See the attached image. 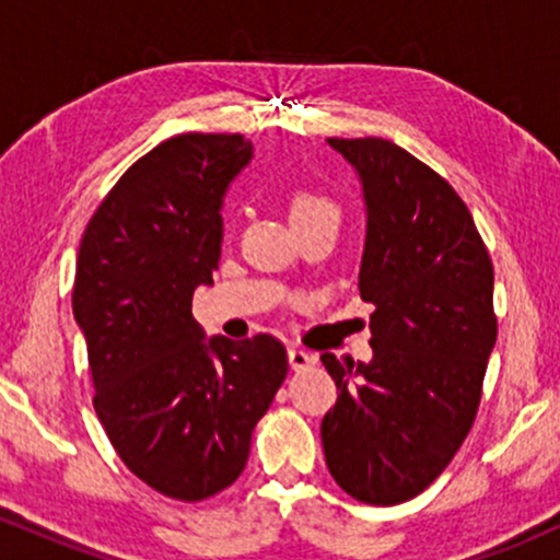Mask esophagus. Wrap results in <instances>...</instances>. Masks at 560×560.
<instances>
[{
    "instance_id": "obj_1",
    "label": "esophagus",
    "mask_w": 560,
    "mask_h": 560,
    "mask_svg": "<svg viewBox=\"0 0 560 560\" xmlns=\"http://www.w3.org/2000/svg\"><path fill=\"white\" fill-rule=\"evenodd\" d=\"M287 358H289V365H292V371H302V369H307V365L316 363V358H313L311 352L300 350V347H289Z\"/></svg>"
}]
</instances>
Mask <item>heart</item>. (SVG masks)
Returning a JSON list of instances; mask_svg holds the SVG:
<instances>
[{
    "label": "heart",
    "mask_w": 560,
    "mask_h": 560,
    "mask_svg": "<svg viewBox=\"0 0 560 560\" xmlns=\"http://www.w3.org/2000/svg\"><path fill=\"white\" fill-rule=\"evenodd\" d=\"M289 221H292V229L318 221H339V210L329 197L318 191H298L289 199Z\"/></svg>",
    "instance_id": "1"
}]
</instances>
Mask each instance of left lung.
Segmentation results:
<instances>
[{
  "mask_svg": "<svg viewBox=\"0 0 560 560\" xmlns=\"http://www.w3.org/2000/svg\"><path fill=\"white\" fill-rule=\"evenodd\" d=\"M358 173V289L374 305L369 363L320 355L339 397L320 421L326 466L361 503L427 490L464 445L498 339L494 271L464 199L387 139H326Z\"/></svg>",
  "mask_w": 560,
  "mask_h": 560,
  "instance_id": "1",
  "label": "left lung"
}]
</instances>
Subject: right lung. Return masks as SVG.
Returning <instances> with one entry per match:
<instances>
[{"instance_id":"obj_1","label":"right lung","mask_w":560,"mask_h":560,"mask_svg":"<svg viewBox=\"0 0 560 560\" xmlns=\"http://www.w3.org/2000/svg\"><path fill=\"white\" fill-rule=\"evenodd\" d=\"M249 160L242 133L163 141L96 208L75 260L96 416L141 481L186 503L240 479L287 376L271 334L205 337L191 316V294L221 260L223 197Z\"/></svg>"}]
</instances>
